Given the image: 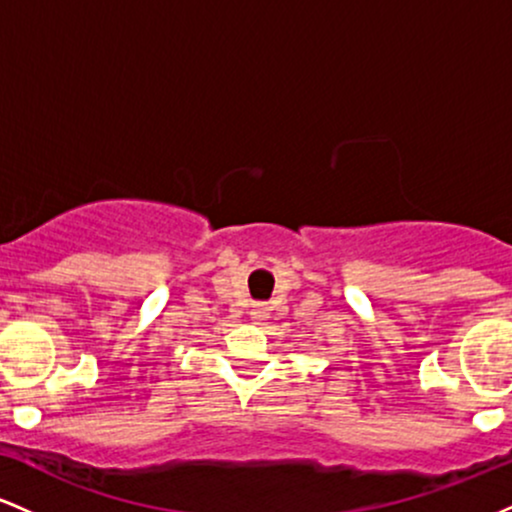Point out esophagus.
Returning <instances> with one entry per match:
<instances>
[{
  "instance_id": "obj_1",
  "label": "esophagus",
  "mask_w": 512,
  "mask_h": 512,
  "mask_svg": "<svg viewBox=\"0 0 512 512\" xmlns=\"http://www.w3.org/2000/svg\"><path fill=\"white\" fill-rule=\"evenodd\" d=\"M267 313H269V308L264 303H255V305H252V310H250V315L255 317V320H264Z\"/></svg>"
}]
</instances>
